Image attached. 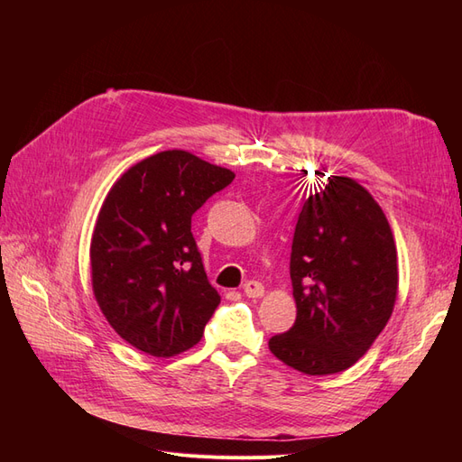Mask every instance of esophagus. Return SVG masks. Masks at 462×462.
I'll return each mask as SVG.
<instances>
[{
    "label": "esophagus",
    "mask_w": 462,
    "mask_h": 462,
    "mask_svg": "<svg viewBox=\"0 0 462 462\" xmlns=\"http://www.w3.org/2000/svg\"><path fill=\"white\" fill-rule=\"evenodd\" d=\"M243 289H245V295L248 299H260L263 295V285L260 282H254V279L253 282H246Z\"/></svg>",
    "instance_id": "1"
}]
</instances>
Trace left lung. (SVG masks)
Segmentation results:
<instances>
[{
  "label": "left lung",
  "mask_w": 462,
  "mask_h": 462,
  "mask_svg": "<svg viewBox=\"0 0 462 462\" xmlns=\"http://www.w3.org/2000/svg\"><path fill=\"white\" fill-rule=\"evenodd\" d=\"M289 270L297 319L270 351L310 375L351 368L397 299V248L380 204L356 180L328 177L299 214Z\"/></svg>",
  "instance_id": "8db88e82"
}]
</instances>
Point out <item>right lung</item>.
<instances>
[{
    "instance_id": "add662e5",
    "label": "right lung",
    "mask_w": 462,
    "mask_h": 462,
    "mask_svg": "<svg viewBox=\"0 0 462 462\" xmlns=\"http://www.w3.org/2000/svg\"><path fill=\"white\" fill-rule=\"evenodd\" d=\"M235 173L185 150L138 162L111 187L90 243L94 297L121 337L170 358L202 339L219 304L190 217Z\"/></svg>"
}]
</instances>
